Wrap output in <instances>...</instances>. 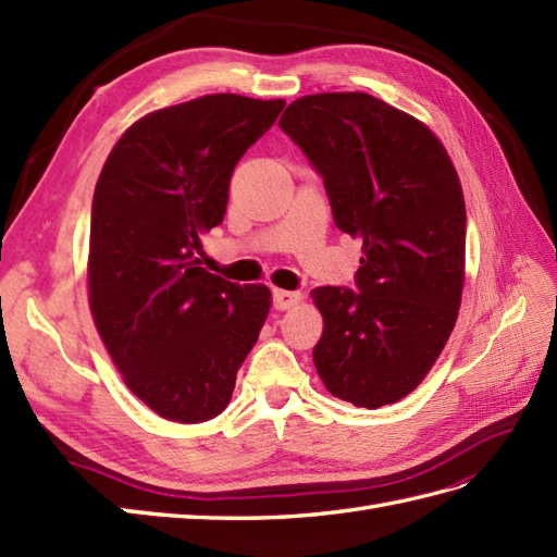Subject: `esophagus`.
<instances>
[{
    "label": "esophagus",
    "mask_w": 557,
    "mask_h": 557,
    "mask_svg": "<svg viewBox=\"0 0 557 557\" xmlns=\"http://www.w3.org/2000/svg\"><path fill=\"white\" fill-rule=\"evenodd\" d=\"M304 301L301 292H287V289H275L273 292V306L277 310H289Z\"/></svg>",
    "instance_id": "34e87169"
}]
</instances>
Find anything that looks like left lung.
Instances as JSON below:
<instances>
[{"instance_id": "1", "label": "left lung", "mask_w": 557, "mask_h": 557, "mask_svg": "<svg viewBox=\"0 0 557 557\" xmlns=\"http://www.w3.org/2000/svg\"><path fill=\"white\" fill-rule=\"evenodd\" d=\"M280 129L320 171L338 231L362 242L360 292H310L324 320L312 362L338 400H403L459 318L466 205L451 157L423 122L362 91L296 98Z\"/></svg>"}]
</instances>
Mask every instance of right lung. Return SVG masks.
<instances>
[{
	"label": "right lung",
	"instance_id": "obj_1",
	"mask_svg": "<svg viewBox=\"0 0 557 557\" xmlns=\"http://www.w3.org/2000/svg\"><path fill=\"white\" fill-rule=\"evenodd\" d=\"M282 98L209 94L148 112L110 150L89 235V308L138 400L176 423L219 417L273 296L202 268L242 154L275 124Z\"/></svg>",
	"mask_w": 557,
	"mask_h": 557
}]
</instances>
